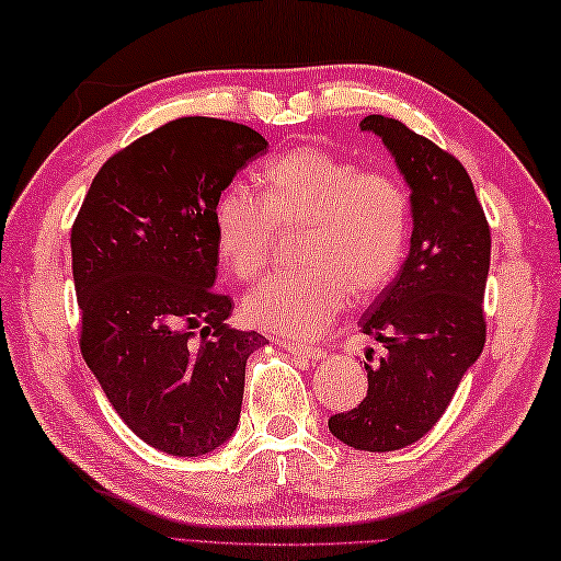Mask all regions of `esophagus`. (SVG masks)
I'll return each instance as SVG.
<instances>
[{"mask_svg": "<svg viewBox=\"0 0 561 561\" xmlns=\"http://www.w3.org/2000/svg\"><path fill=\"white\" fill-rule=\"evenodd\" d=\"M280 347L286 350V352H290V355H296V357H306V359H322V357H325V355H322V352H320L318 347L298 345V342H290V340L280 342Z\"/></svg>", "mask_w": 561, "mask_h": 561, "instance_id": "esophagus-1", "label": "esophagus"}]
</instances>
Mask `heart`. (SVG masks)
Returning a JSON list of instances; mask_svg holds the SVG:
<instances>
[{
    "mask_svg": "<svg viewBox=\"0 0 561 561\" xmlns=\"http://www.w3.org/2000/svg\"><path fill=\"white\" fill-rule=\"evenodd\" d=\"M261 184V194L231 184L216 202L221 263L249 280L268 263L278 226H308L300 243L308 265L268 275L243 298L251 325L312 337L345 310L352 293L369 298L389 286L409 241V194L394 174L300 147L275 157Z\"/></svg>",
    "mask_w": 561,
    "mask_h": 561,
    "instance_id": "b5f03b06",
    "label": "heart"
}]
</instances>
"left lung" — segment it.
I'll return each mask as SVG.
<instances>
[{
    "mask_svg": "<svg viewBox=\"0 0 561 561\" xmlns=\"http://www.w3.org/2000/svg\"><path fill=\"white\" fill-rule=\"evenodd\" d=\"M411 190V243L397 278L359 318L387 355L367 365V397L330 416V434L357 450L387 454L434 428L485 345L483 293L490 229L473 182L456 157L404 123L367 115Z\"/></svg>",
    "mask_w": 561,
    "mask_h": 561,
    "instance_id": "left-lung-1",
    "label": "left lung"
}]
</instances>
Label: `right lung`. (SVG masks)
<instances>
[{
    "instance_id": "add662e5",
    "label": "right lung",
    "mask_w": 561,
    "mask_h": 561,
    "mask_svg": "<svg viewBox=\"0 0 561 561\" xmlns=\"http://www.w3.org/2000/svg\"><path fill=\"white\" fill-rule=\"evenodd\" d=\"M268 150L251 127L180 117L107 160L71 231L81 352L127 428L162 454L233 436L259 332L226 325L214 206Z\"/></svg>"
}]
</instances>
